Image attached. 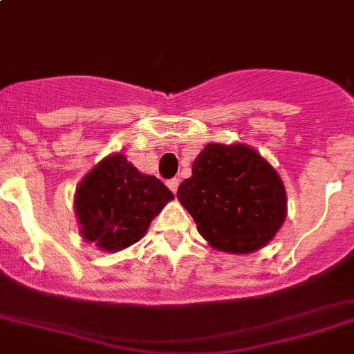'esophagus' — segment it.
Instances as JSON below:
<instances>
[{"instance_id": "obj_1", "label": "esophagus", "mask_w": 354, "mask_h": 354, "mask_svg": "<svg viewBox=\"0 0 354 354\" xmlns=\"http://www.w3.org/2000/svg\"><path fill=\"white\" fill-rule=\"evenodd\" d=\"M168 188L174 192V194H177V188H179V179H170L168 180Z\"/></svg>"}]
</instances>
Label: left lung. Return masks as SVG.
<instances>
[{"mask_svg":"<svg viewBox=\"0 0 354 354\" xmlns=\"http://www.w3.org/2000/svg\"><path fill=\"white\" fill-rule=\"evenodd\" d=\"M177 198L209 246L236 255L264 248L288 212L280 175L246 145L204 146Z\"/></svg>","mask_w":354,"mask_h":354,"instance_id":"left-lung-1","label":"left lung"}]
</instances>
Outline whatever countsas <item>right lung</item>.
Here are the masks:
<instances>
[{"instance_id":"1","label":"right lung","mask_w":354,"mask_h":354,"mask_svg":"<svg viewBox=\"0 0 354 354\" xmlns=\"http://www.w3.org/2000/svg\"><path fill=\"white\" fill-rule=\"evenodd\" d=\"M174 194L122 153L104 157L86 174L74 197L79 232L103 251H121L145 236Z\"/></svg>"}]
</instances>
